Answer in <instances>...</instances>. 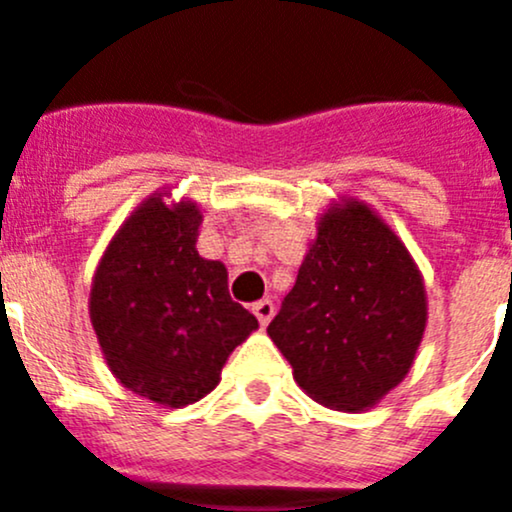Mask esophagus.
Wrapping results in <instances>:
<instances>
[{
    "instance_id": "1",
    "label": "esophagus",
    "mask_w": 512,
    "mask_h": 512,
    "mask_svg": "<svg viewBox=\"0 0 512 512\" xmlns=\"http://www.w3.org/2000/svg\"><path fill=\"white\" fill-rule=\"evenodd\" d=\"M252 313H255V318L260 321V326H267V323L272 321V315H275V305H272V300H257L255 305H252Z\"/></svg>"
}]
</instances>
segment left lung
Instances as JSON below:
<instances>
[{
  "instance_id": "obj_1",
  "label": "left lung",
  "mask_w": 512,
  "mask_h": 512,
  "mask_svg": "<svg viewBox=\"0 0 512 512\" xmlns=\"http://www.w3.org/2000/svg\"><path fill=\"white\" fill-rule=\"evenodd\" d=\"M427 328V290L399 234L361 199L318 217L267 336L313 401L366 412L404 381Z\"/></svg>"
}]
</instances>
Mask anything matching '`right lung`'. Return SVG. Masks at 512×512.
I'll return each mask as SVG.
<instances>
[{
  "mask_svg": "<svg viewBox=\"0 0 512 512\" xmlns=\"http://www.w3.org/2000/svg\"><path fill=\"white\" fill-rule=\"evenodd\" d=\"M154 191L118 227L90 285V323L111 374L181 409L222 379L257 318L229 298L227 267L199 255L202 209Z\"/></svg>",
  "mask_w": 512,
  "mask_h": 512,
  "instance_id": "obj_1",
  "label": "right lung"
}]
</instances>
